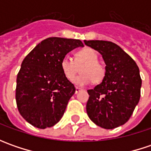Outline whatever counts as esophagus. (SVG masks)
Listing matches in <instances>:
<instances>
[{
  "mask_svg": "<svg viewBox=\"0 0 151 151\" xmlns=\"http://www.w3.org/2000/svg\"><path fill=\"white\" fill-rule=\"evenodd\" d=\"M81 90V89L80 87H78V86H76V93H78L79 91H80Z\"/></svg>",
  "mask_w": 151,
  "mask_h": 151,
  "instance_id": "34e87169",
  "label": "esophagus"
}]
</instances>
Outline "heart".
I'll use <instances>...</instances> for the list:
<instances>
[{
    "mask_svg": "<svg viewBox=\"0 0 151 151\" xmlns=\"http://www.w3.org/2000/svg\"><path fill=\"white\" fill-rule=\"evenodd\" d=\"M61 70L65 76L71 81L81 69V75L73 80L77 86H82L93 83L98 84L103 81L106 76V67L98 60V54L91 48H85L78 50L75 54V60L70 57H65L60 63Z\"/></svg>",
    "mask_w": 151,
    "mask_h": 151,
    "instance_id": "heart-1",
    "label": "heart"
}]
</instances>
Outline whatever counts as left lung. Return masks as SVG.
<instances>
[{
  "label": "left lung",
  "mask_w": 151,
  "mask_h": 151,
  "mask_svg": "<svg viewBox=\"0 0 151 151\" xmlns=\"http://www.w3.org/2000/svg\"><path fill=\"white\" fill-rule=\"evenodd\" d=\"M98 51L106 64V76L101 84L87 90L86 113L103 129H113L124 124L140 98L142 80L135 61L119 45L109 41L85 40Z\"/></svg>",
  "instance_id": "8db88e82"
}]
</instances>
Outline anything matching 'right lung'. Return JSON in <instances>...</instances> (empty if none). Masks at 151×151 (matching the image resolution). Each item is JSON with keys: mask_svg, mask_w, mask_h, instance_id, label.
I'll return each mask as SVG.
<instances>
[{"mask_svg": "<svg viewBox=\"0 0 151 151\" xmlns=\"http://www.w3.org/2000/svg\"><path fill=\"white\" fill-rule=\"evenodd\" d=\"M83 46L79 39L48 38L25 57L17 76L16 101L30 124L46 129L60 120L76 91L61 70V60L70 51Z\"/></svg>", "mask_w": 151, "mask_h": 151, "instance_id": "obj_1", "label": "right lung"}]
</instances>
